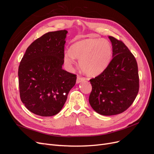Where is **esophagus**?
Here are the masks:
<instances>
[{
    "instance_id": "esophagus-1",
    "label": "esophagus",
    "mask_w": 154,
    "mask_h": 154,
    "mask_svg": "<svg viewBox=\"0 0 154 154\" xmlns=\"http://www.w3.org/2000/svg\"><path fill=\"white\" fill-rule=\"evenodd\" d=\"M85 80V78H83V77L80 76H77V80H76V83H79L80 82H82L83 80Z\"/></svg>"
}]
</instances>
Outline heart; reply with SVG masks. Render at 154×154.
I'll return each instance as SVG.
<instances>
[{
	"instance_id": "1",
	"label": "heart",
	"mask_w": 154,
	"mask_h": 154,
	"mask_svg": "<svg viewBox=\"0 0 154 154\" xmlns=\"http://www.w3.org/2000/svg\"><path fill=\"white\" fill-rule=\"evenodd\" d=\"M112 49L106 40L87 39L79 41L71 45L70 51L65 52L63 60L68 67L80 60V66L83 71L88 75L94 76L103 72L111 60Z\"/></svg>"
}]
</instances>
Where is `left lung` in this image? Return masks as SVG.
Wrapping results in <instances>:
<instances>
[{"label":"left lung","instance_id":"left-lung-1","mask_svg":"<svg viewBox=\"0 0 154 154\" xmlns=\"http://www.w3.org/2000/svg\"><path fill=\"white\" fill-rule=\"evenodd\" d=\"M112 59L98 76L90 80L89 103L103 116L119 114L127 110L138 94L139 78L136 58L122 40L109 36Z\"/></svg>","mask_w":154,"mask_h":154}]
</instances>
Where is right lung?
<instances>
[{
  "mask_svg": "<svg viewBox=\"0 0 154 154\" xmlns=\"http://www.w3.org/2000/svg\"><path fill=\"white\" fill-rule=\"evenodd\" d=\"M67 33L66 30H60L44 34L27 48L20 62V100L35 114H57L76 83V74L62 68Z\"/></svg>",
  "mask_w": 154,
  "mask_h": 154,
  "instance_id": "right-lung-1",
  "label": "right lung"
}]
</instances>
